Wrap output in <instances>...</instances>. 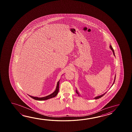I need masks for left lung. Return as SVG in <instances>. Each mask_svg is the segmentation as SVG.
I'll return each mask as SVG.
<instances>
[{"instance_id":"1","label":"left lung","mask_w":132,"mask_h":132,"mask_svg":"<svg viewBox=\"0 0 132 132\" xmlns=\"http://www.w3.org/2000/svg\"><path fill=\"white\" fill-rule=\"evenodd\" d=\"M110 49L111 50V51H113V55H114V56H115V53H114V50H113V48H112V46H111V45H110ZM115 79H116V76H115V78H114V82H113V84H112V85H113V84H114V82H115ZM76 93H77V94H78V95L79 96H80V94H79V93L78 92V90H76ZM106 93H107V92H106ZM106 93H104V94H102V95H101L98 96H97V97H95V98H94V99H95V100H96V99H98V98H101V97H102L103 96H104V95H105V94Z\"/></svg>"}]
</instances>
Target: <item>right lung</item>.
Segmentation results:
<instances>
[{
	"label": "right lung",
	"mask_w": 132,
	"mask_h": 132,
	"mask_svg": "<svg viewBox=\"0 0 132 132\" xmlns=\"http://www.w3.org/2000/svg\"><path fill=\"white\" fill-rule=\"evenodd\" d=\"M59 81H60V80H59V81H57V82L56 89L55 90L54 92L53 93H52L51 94L49 95L45 96V97H40V98L31 96L29 95V96L31 98H34V100H37V101H45V100H47L50 99V98H54V97L56 96V95L57 94V93H59Z\"/></svg>",
	"instance_id": "add662e5"
}]
</instances>
